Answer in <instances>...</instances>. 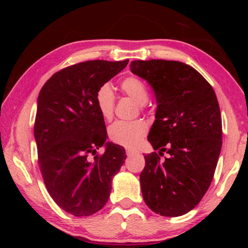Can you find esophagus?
<instances>
[{"label": "esophagus", "mask_w": 248, "mask_h": 248, "mask_svg": "<svg viewBox=\"0 0 248 248\" xmlns=\"http://www.w3.org/2000/svg\"><path fill=\"white\" fill-rule=\"evenodd\" d=\"M125 153H127L128 156H131V155L138 153V151L133 150V149H125Z\"/></svg>", "instance_id": "1"}]
</instances>
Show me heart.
<instances>
[{
    "mask_svg": "<svg viewBox=\"0 0 248 248\" xmlns=\"http://www.w3.org/2000/svg\"><path fill=\"white\" fill-rule=\"evenodd\" d=\"M120 89L125 95L131 97L137 104L144 105L149 99V92L145 84L136 77L124 78L120 84ZM96 106L100 116L105 120H110L114 116L115 94L110 84H104L96 93ZM148 132V125L142 120L134 121H117L112 124L108 130L109 138L115 143L134 148L140 143Z\"/></svg>",
    "mask_w": 248,
    "mask_h": 248,
    "instance_id": "heart-1",
    "label": "heart"
}]
</instances>
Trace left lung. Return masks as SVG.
I'll return each instance as SVG.
<instances>
[{
    "label": "left lung",
    "instance_id": "obj_1",
    "mask_svg": "<svg viewBox=\"0 0 248 248\" xmlns=\"http://www.w3.org/2000/svg\"><path fill=\"white\" fill-rule=\"evenodd\" d=\"M130 70L150 84L157 103L148 140L158 153L144 155L142 196L157 215H186L207 192L221 152L216 93L198 71L183 62L138 60ZM164 152L169 156L161 160Z\"/></svg>",
    "mask_w": 248,
    "mask_h": 248
}]
</instances>
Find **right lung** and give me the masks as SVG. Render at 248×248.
Masks as SVG:
<instances>
[{
	"instance_id": "add662e5",
	"label": "right lung",
	"mask_w": 248,
	"mask_h": 248,
	"mask_svg": "<svg viewBox=\"0 0 248 248\" xmlns=\"http://www.w3.org/2000/svg\"><path fill=\"white\" fill-rule=\"evenodd\" d=\"M128 62L94 60L68 66L46 82L37 99L33 134L41 175L54 202L75 217L92 216L106 204L112 178L127 157L124 146L106 141L96 93ZM102 146L105 152L98 157Z\"/></svg>"
}]
</instances>
